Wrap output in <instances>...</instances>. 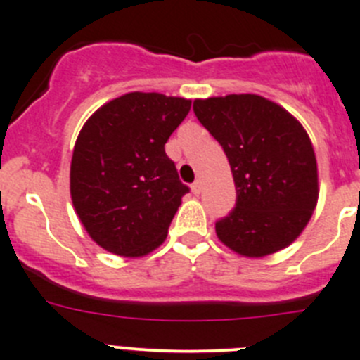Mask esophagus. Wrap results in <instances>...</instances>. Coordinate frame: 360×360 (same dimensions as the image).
I'll list each match as a JSON object with an SVG mask.
<instances>
[{
	"label": "esophagus",
	"instance_id": "34e87169",
	"mask_svg": "<svg viewBox=\"0 0 360 360\" xmlns=\"http://www.w3.org/2000/svg\"><path fill=\"white\" fill-rule=\"evenodd\" d=\"M200 190H202V181H200V179H197L195 183L191 184V191H193V193H195V195H199V193H200Z\"/></svg>",
	"mask_w": 360,
	"mask_h": 360
}]
</instances>
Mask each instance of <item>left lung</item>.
<instances>
[{
	"label": "left lung",
	"mask_w": 360,
	"mask_h": 360,
	"mask_svg": "<svg viewBox=\"0 0 360 360\" xmlns=\"http://www.w3.org/2000/svg\"><path fill=\"white\" fill-rule=\"evenodd\" d=\"M193 112L226 153L236 186V206L214 224L221 243L247 257L293 243L318 202L316 156L302 124L256 94L195 99Z\"/></svg>",
	"instance_id": "left-lung-1"
}]
</instances>
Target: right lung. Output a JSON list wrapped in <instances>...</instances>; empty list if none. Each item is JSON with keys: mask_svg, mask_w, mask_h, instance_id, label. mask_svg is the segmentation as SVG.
Wrapping results in <instances>:
<instances>
[{"mask_svg": "<svg viewBox=\"0 0 360 360\" xmlns=\"http://www.w3.org/2000/svg\"><path fill=\"white\" fill-rule=\"evenodd\" d=\"M190 99L129 92L85 122L70 161V197L83 227L104 250L146 256L167 238L190 191L165 143L188 115Z\"/></svg>", "mask_w": 360, "mask_h": 360, "instance_id": "obj_1", "label": "right lung"}]
</instances>
